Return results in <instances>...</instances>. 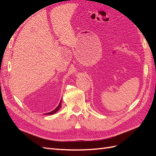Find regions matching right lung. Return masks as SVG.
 <instances>
[{
	"label": "right lung",
	"mask_w": 156,
	"mask_h": 156,
	"mask_svg": "<svg viewBox=\"0 0 156 156\" xmlns=\"http://www.w3.org/2000/svg\"><path fill=\"white\" fill-rule=\"evenodd\" d=\"M62 99H61V101H60V103H59V105L56 107V108H55V109H54L53 111H51V112H48V113H45V115L46 114V115H53V114H55V113H56V112H57L59 109H60V108L61 107V104H62Z\"/></svg>",
	"instance_id": "obj_1"
}]
</instances>
